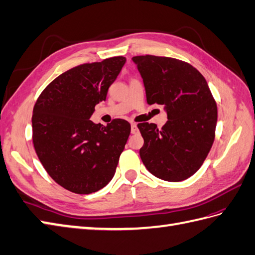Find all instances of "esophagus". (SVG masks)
I'll return each instance as SVG.
<instances>
[{
	"mask_svg": "<svg viewBox=\"0 0 255 255\" xmlns=\"http://www.w3.org/2000/svg\"><path fill=\"white\" fill-rule=\"evenodd\" d=\"M131 132H132V134L138 133V128H137V126H136L135 123H132V124H131Z\"/></svg>",
	"mask_w": 255,
	"mask_h": 255,
	"instance_id": "1",
	"label": "esophagus"
}]
</instances>
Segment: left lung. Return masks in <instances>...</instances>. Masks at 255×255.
<instances>
[{
	"label": "left lung",
	"instance_id": "1",
	"mask_svg": "<svg viewBox=\"0 0 255 255\" xmlns=\"http://www.w3.org/2000/svg\"><path fill=\"white\" fill-rule=\"evenodd\" d=\"M147 104L163 105L167 121L139 123L144 138L139 156L158 178L181 182L200 169L213 145L217 107L202 74L191 65L169 57L135 56Z\"/></svg>",
	"mask_w": 255,
	"mask_h": 255
}]
</instances>
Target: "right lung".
Instances as JSON below:
<instances>
[{
    "mask_svg": "<svg viewBox=\"0 0 255 255\" xmlns=\"http://www.w3.org/2000/svg\"><path fill=\"white\" fill-rule=\"evenodd\" d=\"M126 61L118 56L74 67L52 81L34 105L35 152L48 175L74 194H92L113 179L131 133L126 120L107 126L90 120Z\"/></svg>",
    "mask_w": 255,
    "mask_h": 255,
    "instance_id": "right-lung-1",
    "label": "right lung"
}]
</instances>
